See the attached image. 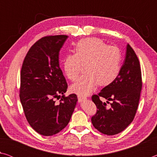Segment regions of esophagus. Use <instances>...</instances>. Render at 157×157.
Instances as JSON below:
<instances>
[{"label":"esophagus","instance_id":"obj_1","mask_svg":"<svg viewBox=\"0 0 157 157\" xmlns=\"http://www.w3.org/2000/svg\"><path fill=\"white\" fill-rule=\"evenodd\" d=\"M78 98L79 102H82V101H84L87 99L86 97H84L82 96V95H78Z\"/></svg>","mask_w":157,"mask_h":157}]
</instances>
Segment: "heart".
Segmentation results:
<instances>
[{
    "label": "heart",
    "mask_w": 157,
    "mask_h": 157,
    "mask_svg": "<svg viewBox=\"0 0 157 157\" xmlns=\"http://www.w3.org/2000/svg\"><path fill=\"white\" fill-rule=\"evenodd\" d=\"M123 55L121 49L108 46L102 39L94 37L82 39L77 42L74 55L63 59V69L71 81H75L83 71L86 75L71 86V91L79 95H87L98 84L107 86L116 80L120 73Z\"/></svg>",
    "instance_id": "obj_1"
}]
</instances>
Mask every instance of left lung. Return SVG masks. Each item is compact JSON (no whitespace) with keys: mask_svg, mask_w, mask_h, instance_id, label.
I'll list each match as a JSON object with an SVG mask.
<instances>
[{"mask_svg":"<svg viewBox=\"0 0 157 157\" xmlns=\"http://www.w3.org/2000/svg\"><path fill=\"white\" fill-rule=\"evenodd\" d=\"M142 89L141 71L136 53L127 44L125 58L118 78L105 86L98 95L91 97L97 107L91 118L93 125L104 134L115 135L123 132L134 120ZM104 97L111 101V106L100 100Z\"/></svg>","mask_w":157,"mask_h":157,"instance_id":"left-lung-1","label":"left lung"}]
</instances>
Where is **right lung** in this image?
Masks as SVG:
<instances>
[{
    "mask_svg": "<svg viewBox=\"0 0 157 157\" xmlns=\"http://www.w3.org/2000/svg\"><path fill=\"white\" fill-rule=\"evenodd\" d=\"M67 38L40 39L29 50L21 68L19 96L23 111L30 125L43 136L65 128L78 102L75 94L65 96L68 84L59 63V52Z\"/></svg>",
    "mask_w": 157,
    "mask_h": 157,
    "instance_id": "add662e5",
    "label": "right lung"
}]
</instances>
